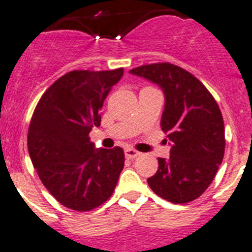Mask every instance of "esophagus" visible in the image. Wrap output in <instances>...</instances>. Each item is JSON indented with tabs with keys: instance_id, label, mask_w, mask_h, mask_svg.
<instances>
[{
	"instance_id": "1",
	"label": "esophagus",
	"mask_w": 252,
	"mask_h": 252,
	"mask_svg": "<svg viewBox=\"0 0 252 252\" xmlns=\"http://www.w3.org/2000/svg\"><path fill=\"white\" fill-rule=\"evenodd\" d=\"M124 154H126V158H128V159H134V158L139 157L140 152L135 151V149L133 148H126V151H124Z\"/></svg>"
}]
</instances>
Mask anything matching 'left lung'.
I'll list each match as a JSON object with an SVG mask.
<instances>
[{"instance_id": "1", "label": "left lung", "mask_w": 252, "mask_h": 252, "mask_svg": "<svg viewBox=\"0 0 252 252\" xmlns=\"http://www.w3.org/2000/svg\"><path fill=\"white\" fill-rule=\"evenodd\" d=\"M129 72L157 84L165 98L160 126L172 143L171 156L158 158L149 187L172 203L191 202L207 189L223 159L221 110L205 85L177 65L158 63Z\"/></svg>"}]
</instances>
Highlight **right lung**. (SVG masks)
<instances>
[{
    "label": "right lung",
    "mask_w": 252,
    "mask_h": 252,
    "mask_svg": "<svg viewBox=\"0 0 252 252\" xmlns=\"http://www.w3.org/2000/svg\"><path fill=\"white\" fill-rule=\"evenodd\" d=\"M123 67L74 70L44 93L31 118L27 147L47 191L70 210L92 211L114 192L124 167L121 147L95 149L89 133Z\"/></svg>",
    "instance_id": "add662e5"
}]
</instances>
